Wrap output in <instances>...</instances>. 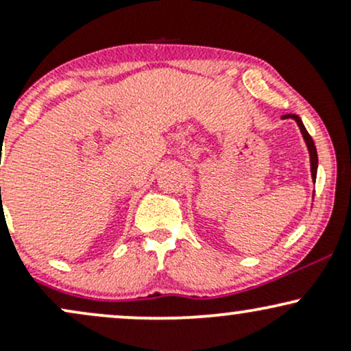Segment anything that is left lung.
I'll return each instance as SVG.
<instances>
[{
    "label": "left lung",
    "mask_w": 351,
    "mask_h": 351,
    "mask_svg": "<svg viewBox=\"0 0 351 351\" xmlns=\"http://www.w3.org/2000/svg\"><path fill=\"white\" fill-rule=\"evenodd\" d=\"M282 119H293L297 122V125H299L302 135H304V140L305 143H307V148H308V153H310V171H312V180L313 183H315V178H317V167H318V156H317V148H315V143H313L312 136L308 135L307 128L304 127V123H302L300 117L295 115V114H287L284 115Z\"/></svg>",
    "instance_id": "8db88e82"
}]
</instances>
